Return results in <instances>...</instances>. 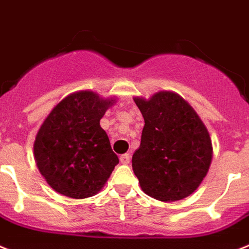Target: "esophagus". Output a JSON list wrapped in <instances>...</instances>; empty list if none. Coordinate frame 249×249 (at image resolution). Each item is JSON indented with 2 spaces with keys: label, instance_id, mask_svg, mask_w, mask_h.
Returning <instances> with one entry per match:
<instances>
[{
  "label": "esophagus",
  "instance_id": "34e87169",
  "mask_svg": "<svg viewBox=\"0 0 249 249\" xmlns=\"http://www.w3.org/2000/svg\"><path fill=\"white\" fill-rule=\"evenodd\" d=\"M129 160H131V157H129V154H123L120 157V161L122 164H128Z\"/></svg>",
  "mask_w": 249,
  "mask_h": 249
}]
</instances>
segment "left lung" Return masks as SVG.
<instances>
[{
    "instance_id": "obj_1",
    "label": "left lung",
    "mask_w": 249,
    "mask_h": 249,
    "mask_svg": "<svg viewBox=\"0 0 249 249\" xmlns=\"http://www.w3.org/2000/svg\"><path fill=\"white\" fill-rule=\"evenodd\" d=\"M145 120L132 169L141 190L163 202L194 194L213 160L206 126L192 107L174 91L133 98Z\"/></svg>"
}]
</instances>
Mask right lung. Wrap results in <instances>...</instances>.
I'll list each match as a JSON object with an SVG mask.
<instances>
[{
  "label": "right lung",
  "mask_w": 249,
  "mask_h": 249,
  "mask_svg": "<svg viewBox=\"0 0 249 249\" xmlns=\"http://www.w3.org/2000/svg\"><path fill=\"white\" fill-rule=\"evenodd\" d=\"M116 98L80 90L51 110L34 141V159L47 183L71 198H88L102 190L120 163L100 120Z\"/></svg>",
  "instance_id": "obj_1"
}]
</instances>
